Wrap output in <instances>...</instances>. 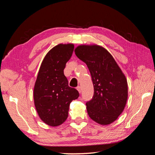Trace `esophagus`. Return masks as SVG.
Returning <instances> with one entry per match:
<instances>
[{"label":"esophagus","mask_w":155,"mask_h":155,"mask_svg":"<svg viewBox=\"0 0 155 155\" xmlns=\"http://www.w3.org/2000/svg\"><path fill=\"white\" fill-rule=\"evenodd\" d=\"M77 90L78 91L79 93H81V87L80 86H78L77 87Z\"/></svg>","instance_id":"obj_1"}]
</instances>
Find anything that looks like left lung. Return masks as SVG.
<instances>
[{"label":"left lung","instance_id":"left-lung-1","mask_svg":"<svg viewBox=\"0 0 155 155\" xmlns=\"http://www.w3.org/2000/svg\"><path fill=\"white\" fill-rule=\"evenodd\" d=\"M90 71L94 96L86 103L90 118L100 125L114 122L123 112L128 97L127 79L112 55L101 46L79 45L74 50Z\"/></svg>","mask_w":155,"mask_h":155}]
</instances>
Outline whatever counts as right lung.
<instances>
[{
	"label": "right lung",
	"mask_w": 155,
	"mask_h": 155,
	"mask_svg": "<svg viewBox=\"0 0 155 155\" xmlns=\"http://www.w3.org/2000/svg\"><path fill=\"white\" fill-rule=\"evenodd\" d=\"M73 44H59L46 54L42 62L34 89L36 110L44 123L61 125L68 118L70 103L79 94L68 86L64 75L66 63L71 58Z\"/></svg>",
	"instance_id": "right-lung-1"
}]
</instances>
